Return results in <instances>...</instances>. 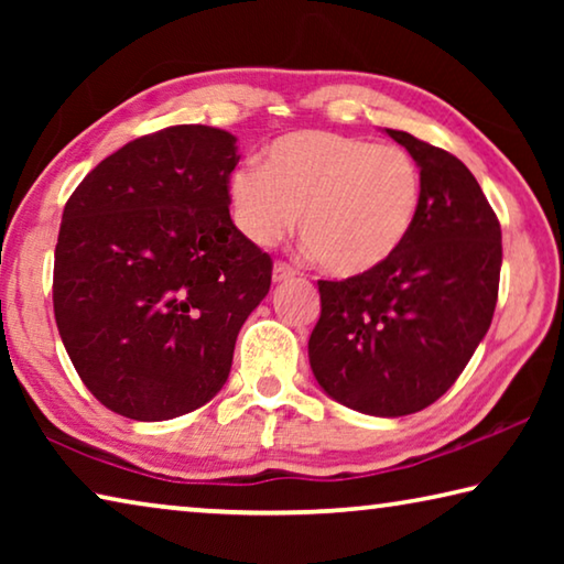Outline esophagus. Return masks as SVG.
<instances>
[{
	"mask_svg": "<svg viewBox=\"0 0 564 564\" xmlns=\"http://www.w3.org/2000/svg\"><path fill=\"white\" fill-rule=\"evenodd\" d=\"M295 275V269L291 263H285V261H275L273 263V281L275 283H281V281H289V279H293Z\"/></svg>",
	"mask_w": 564,
	"mask_h": 564,
	"instance_id": "obj_1",
	"label": "esophagus"
}]
</instances>
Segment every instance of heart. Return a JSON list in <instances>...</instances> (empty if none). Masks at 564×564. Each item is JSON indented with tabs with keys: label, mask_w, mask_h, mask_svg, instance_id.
I'll use <instances>...</instances> for the list:
<instances>
[{
	"label": "heart",
	"mask_w": 564,
	"mask_h": 564,
	"mask_svg": "<svg viewBox=\"0 0 564 564\" xmlns=\"http://www.w3.org/2000/svg\"><path fill=\"white\" fill-rule=\"evenodd\" d=\"M234 216L259 246L293 231L323 271L340 279L380 269L400 251L423 204L417 161L395 144L333 131H293L265 149V164L228 176Z\"/></svg>",
	"instance_id": "heart-1"
}]
</instances>
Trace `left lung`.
Masks as SVG:
<instances>
[{"instance_id": "1", "label": "left lung", "mask_w": 564, "mask_h": 564, "mask_svg": "<svg viewBox=\"0 0 564 564\" xmlns=\"http://www.w3.org/2000/svg\"><path fill=\"white\" fill-rule=\"evenodd\" d=\"M423 176L413 231L380 269L318 281L308 340L318 386L346 408L400 417L433 405L488 333L498 303L502 234L460 159L386 129Z\"/></svg>"}]
</instances>
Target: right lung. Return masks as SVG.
<instances>
[{
    "instance_id": "1",
    "label": "right lung",
    "mask_w": 564,
    "mask_h": 564,
    "mask_svg": "<svg viewBox=\"0 0 564 564\" xmlns=\"http://www.w3.org/2000/svg\"><path fill=\"white\" fill-rule=\"evenodd\" d=\"M236 137L181 123L133 139L64 206L54 318L82 383L113 413L171 420L231 373L273 261L228 214Z\"/></svg>"
}]
</instances>
